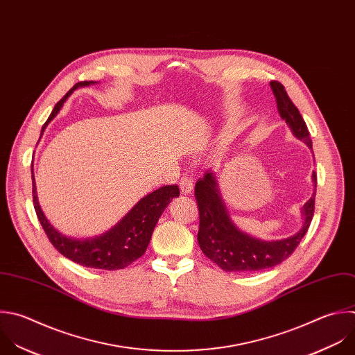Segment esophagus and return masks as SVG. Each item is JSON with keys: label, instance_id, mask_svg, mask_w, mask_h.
I'll return each instance as SVG.
<instances>
[{"label": "esophagus", "instance_id": "34e87169", "mask_svg": "<svg viewBox=\"0 0 355 355\" xmlns=\"http://www.w3.org/2000/svg\"><path fill=\"white\" fill-rule=\"evenodd\" d=\"M180 189H181V193H184V195L192 193V191H193V181H192V178L188 177V175H184L181 178V182H180Z\"/></svg>", "mask_w": 355, "mask_h": 355}]
</instances>
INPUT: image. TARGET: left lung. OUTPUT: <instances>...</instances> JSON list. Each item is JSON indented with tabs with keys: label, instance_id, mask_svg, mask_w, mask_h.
<instances>
[{
	"label": "left lung",
	"instance_id": "obj_1",
	"mask_svg": "<svg viewBox=\"0 0 355 355\" xmlns=\"http://www.w3.org/2000/svg\"><path fill=\"white\" fill-rule=\"evenodd\" d=\"M270 87L276 97L280 116L286 121L293 135L312 149V141L304 118L298 108L288 97L284 86L273 80ZM313 193L302 206L304 223L301 228L291 237L265 241L245 231L240 230L230 217V213L223 202L221 192L213 170H207L203 178H199L195 185V196L199 207V232L198 243L202 252L225 272L251 273L273 268L287 259L301 243L309 228L315 211L316 195V174H312Z\"/></svg>",
	"mask_w": 355,
	"mask_h": 355
}]
</instances>
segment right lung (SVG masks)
<instances>
[{
	"label": "right lung",
	"instance_id": "add662e5",
	"mask_svg": "<svg viewBox=\"0 0 355 355\" xmlns=\"http://www.w3.org/2000/svg\"><path fill=\"white\" fill-rule=\"evenodd\" d=\"M98 82L85 80L78 82L54 107L49 120L42 128V135L46 131L47 125L54 120V116L60 112L64 103L72 94L73 90L85 86H90ZM42 138V137H40ZM32 184H33V205L36 209V214L39 221L46 231L50 243L54 248L62 254L65 258L72 262L93 268V269H104V270H116L124 269L138 258H141L152 239L153 230L163 214L164 209L170 205V202L180 195V189L177 185H164L149 195L144 196L120 221L112 225L110 230L100 235L89 239H73L67 237L55 230L50 221L46 218L37 199L35 173L32 164Z\"/></svg>",
	"mask_w": 355,
	"mask_h": 355
}]
</instances>
